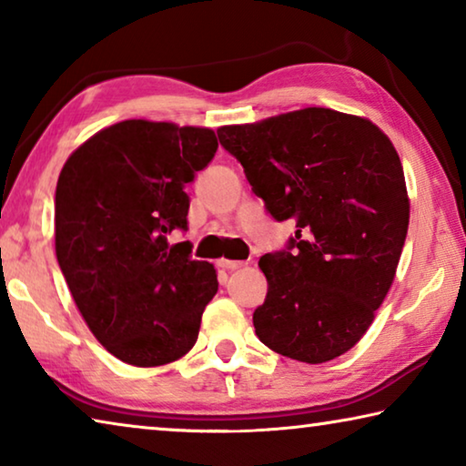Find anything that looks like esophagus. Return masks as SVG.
I'll use <instances>...</instances> for the list:
<instances>
[{
	"label": "esophagus",
	"mask_w": 466,
	"mask_h": 466,
	"mask_svg": "<svg viewBox=\"0 0 466 466\" xmlns=\"http://www.w3.org/2000/svg\"><path fill=\"white\" fill-rule=\"evenodd\" d=\"M218 265L222 267V269H226V271H236V269H242L244 265V261H232V258H219L218 261Z\"/></svg>",
	"instance_id": "34e87169"
}]
</instances>
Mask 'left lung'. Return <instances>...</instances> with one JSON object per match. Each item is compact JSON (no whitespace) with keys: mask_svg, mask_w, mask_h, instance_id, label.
Returning a JSON list of instances; mask_svg holds the SVG:
<instances>
[{"mask_svg":"<svg viewBox=\"0 0 466 466\" xmlns=\"http://www.w3.org/2000/svg\"><path fill=\"white\" fill-rule=\"evenodd\" d=\"M218 137L265 209L296 218L289 250L258 261L269 288L252 314L257 337L306 364L343 356L372 325L405 244L409 195L392 141L364 116L320 106L224 125Z\"/></svg>","mask_w":466,"mask_h":466,"instance_id":"8db88e82","label":"left lung"}]
</instances>
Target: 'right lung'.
I'll list each match as a JSON object with an SVG mask.
<instances>
[{"mask_svg": "<svg viewBox=\"0 0 466 466\" xmlns=\"http://www.w3.org/2000/svg\"><path fill=\"white\" fill-rule=\"evenodd\" d=\"M218 149L208 127L127 119L94 133L63 164L55 252L77 310L108 353L137 368L193 350L218 273L185 242V185Z\"/></svg>", "mask_w": 466, "mask_h": 466, "instance_id": "add662e5", "label": "right lung"}]
</instances>
